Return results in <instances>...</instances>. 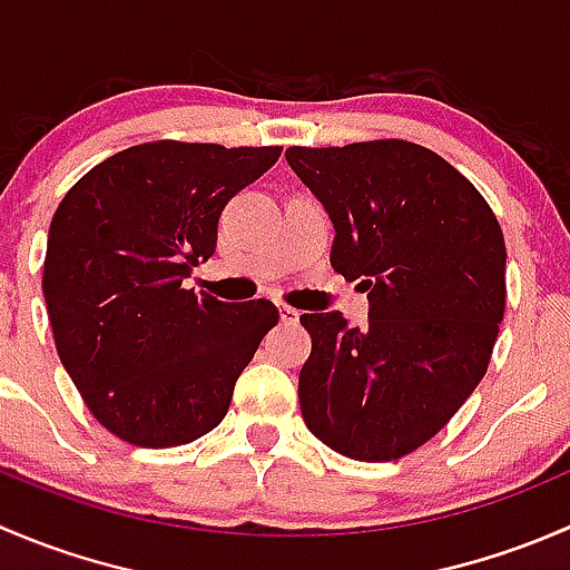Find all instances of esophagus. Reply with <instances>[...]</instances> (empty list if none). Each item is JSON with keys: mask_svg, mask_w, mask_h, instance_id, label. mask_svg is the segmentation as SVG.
Listing matches in <instances>:
<instances>
[{"mask_svg": "<svg viewBox=\"0 0 570 570\" xmlns=\"http://www.w3.org/2000/svg\"><path fill=\"white\" fill-rule=\"evenodd\" d=\"M278 314L284 325H295V322L301 320V312H297L295 306H289V303H278Z\"/></svg>", "mask_w": 570, "mask_h": 570, "instance_id": "obj_1", "label": "esophagus"}]
</instances>
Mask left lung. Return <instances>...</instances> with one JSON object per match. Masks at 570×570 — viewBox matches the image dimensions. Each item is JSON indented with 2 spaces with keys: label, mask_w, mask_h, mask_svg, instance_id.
<instances>
[{
  "label": "left lung",
  "mask_w": 570,
  "mask_h": 570,
  "mask_svg": "<svg viewBox=\"0 0 570 570\" xmlns=\"http://www.w3.org/2000/svg\"><path fill=\"white\" fill-rule=\"evenodd\" d=\"M286 163L331 215L333 269L364 278L372 301L364 331L342 312L301 317L306 428L353 461L411 455L491 364L508 297L502 226L461 170L416 142L292 146Z\"/></svg>",
  "instance_id": "1"
}]
</instances>
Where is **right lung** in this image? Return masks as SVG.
Returning <instances> with one entry per match:
<instances>
[{
	"label": "right lung",
	"instance_id": "1",
	"mask_svg": "<svg viewBox=\"0 0 570 570\" xmlns=\"http://www.w3.org/2000/svg\"><path fill=\"white\" fill-rule=\"evenodd\" d=\"M281 146L154 140L112 154L57 206L43 297L57 355L101 428L146 450L200 439L278 308L223 303L181 281L215 253L228 200Z\"/></svg>",
	"mask_w": 570,
	"mask_h": 570
}]
</instances>
